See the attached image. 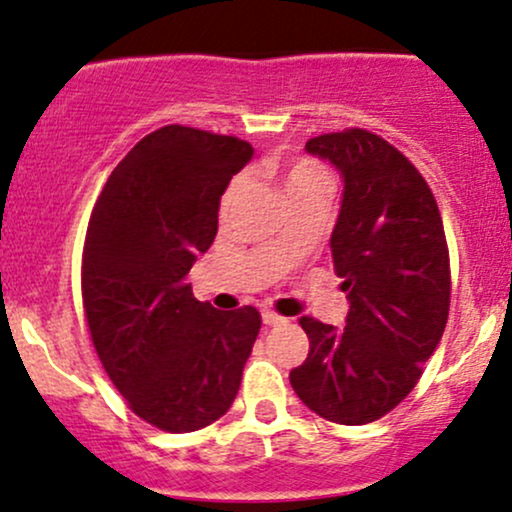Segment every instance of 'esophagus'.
I'll return each mask as SVG.
<instances>
[{
  "instance_id": "obj_1",
  "label": "esophagus",
  "mask_w": 512,
  "mask_h": 512,
  "mask_svg": "<svg viewBox=\"0 0 512 512\" xmlns=\"http://www.w3.org/2000/svg\"><path fill=\"white\" fill-rule=\"evenodd\" d=\"M261 317H263V324H268V327H276V324H283L285 322V317L276 315V312H273V310H263Z\"/></svg>"
}]
</instances>
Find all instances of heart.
Segmentation results:
<instances>
[{"label":"heart","instance_id":"b5f03b06","mask_svg":"<svg viewBox=\"0 0 512 512\" xmlns=\"http://www.w3.org/2000/svg\"><path fill=\"white\" fill-rule=\"evenodd\" d=\"M266 173L271 175L273 180H278L280 188L285 190L288 200H300V197L320 195L327 197L329 190H332V178H329L327 168L322 163L312 161V158H290V161H268ZM241 192H244V183L236 180L227 188L222 197V205H219V212L222 217H227L232 212V207L239 202Z\"/></svg>","mask_w":512,"mask_h":512}]
</instances>
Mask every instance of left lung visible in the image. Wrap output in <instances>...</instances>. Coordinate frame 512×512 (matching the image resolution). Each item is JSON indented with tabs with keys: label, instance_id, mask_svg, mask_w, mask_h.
I'll list each match as a JSON object with an SVG mask.
<instances>
[{
	"label": "left lung",
	"instance_id": "obj_1",
	"mask_svg": "<svg viewBox=\"0 0 512 512\" xmlns=\"http://www.w3.org/2000/svg\"><path fill=\"white\" fill-rule=\"evenodd\" d=\"M305 151L339 170L342 210L329 244L349 298L346 327L302 317L310 339L290 386L324 420L366 425L415 388L449 317V251L430 185L366 129L315 136Z\"/></svg>",
	"mask_w": 512,
	"mask_h": 512
}]
</instances>
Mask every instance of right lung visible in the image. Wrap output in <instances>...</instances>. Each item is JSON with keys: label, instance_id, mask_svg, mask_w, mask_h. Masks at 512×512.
Listing matches in <instances>:
<instances>
[{"label": "right lung", "instance_id": "right-lung-1", "mask_svg": "<svg viewBox=\"0 0 512 512\" xmlns=\"http://www.w3.org/2000/svg\"><path fill=\"white\" fill-rule=\"evenodd\" d=\"M254 156L236 136L170 124L109 175L87 224L82 305L104 371L163 432H195L232 408L261 329L256 307L214 310L188 273L217 236L219 200Z\"/></svg>", "mask_w": 512, "mask_h": 512}]
</instances>
